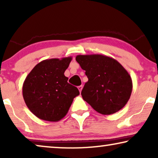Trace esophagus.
<instances>
[{
	"mask_svg": "<svg viewBox=\"0 0 158 158\" xmlns=\"http://www.w3.org/2000/svg\"><path fill=\"white\" fill-rule=\"evenodd\" d=\"M78 89H79V90H80V92H81L82 89H83V85H80V86H78Z\"/></svg>",
	"mask_w": 158,
	"mask_h": 158,
	"instance_id": "1",
	"label": "esophagus"
}]
</instances>
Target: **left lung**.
<instances>
[{"instance_id":"1","label":"left lung","mask_w":158,"mask_h":158,"mask_svg":"<svg viewBox=\"0 0 158 158\" xmlns=\"http://www.w3.org/2000/svg\"><path fill=\"white\" fill-rule=\"evenodd\" d=\"M75 60L88 78L82 97L93 109L110 115L127 104L132 91V81L117 60L98 54L77 55Z\"/></svg>"}]
</instances>
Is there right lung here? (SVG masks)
Returning a JSON list of instances; mask_svg holds the SVG:
<instances>
[{"mask_svg": "<svg viewBox=\"0 0 158 158\" xmlns=\"http://www.w3.org/2000/svg\"><path fill=\"white\" fill-rule=\"evenodd\" d=\"M71 60L72 57L43 60L26 77L22 88L23 99L30 111L40 119L61 120L73 99L80 94L64 75Z\"/></svg>", "mask_w": 158, "mask_h": 158, "instance_id": "obj_1", "label": "right lung"}]
</instances>
